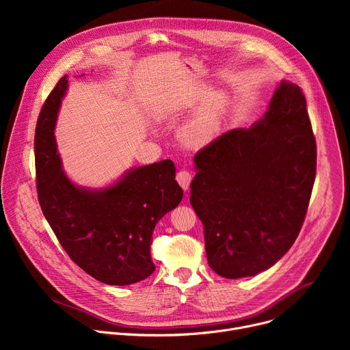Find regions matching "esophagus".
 <instances>
[{"label":"esophagus","mask_w":350,"mask_h":350,"mask_svg":"<svg viewBox=\"0 0 350 350\" xmlns=\"http://www.w3.org/2000/svg\"><path fill=\"white\" fill-rule=\"evenodd\" d=\"M176 180L178 181V184L181 185V188H183L184 191H188L189 184H191V180H192V176H191V173H189V172H187V170H181V172H178V173H177Z\"/></svg>","instance_id":"obj_1"}]
</instances>
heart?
<instances>
[{
	"mask_svg": "<svg viewBox=\"0 0 350 350\" xmlns=\"http://www.w3.org/2000/svg\"><path fill=\"white\" fill-rule=\"evenodd\" d=\"M211 94L212 91L209 88H201L195 95L187 99L185 107H195ZM226 108L227 101L224 95L213 94L212 96H209L206 103L183 126L181 139L192 148H202L209 145L220 131Z\"/></svg>",
	"mask_w": 350,
	"mask_h": 350,
	"instance_id": "1",
	"label": "heart"
}]
</instances>
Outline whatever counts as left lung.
Masks as SVG:
<instances>
[{"mask_svg": "<svg viewBox=\"0 0 350 350\" xmlns=\"http://www.w3.org/2000/svg\"><path fill=\"white\" fill-rule=\"evenodd\" d=\"M316 139L301 87L282 80L265 116L202 148L189 202L211 269L224 278L274 266L302 228L316 178Z\"/></svg>", "mask_w": 350, "mask_h": 350, "instance_id": "1", "label": "left lung"}]
</instances>
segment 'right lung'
I'll list each match as a JSON object with an SVG mask.
<instances>
[{
    "label": "right lung",
    "instance_id": "1",
    "mask_svg": "<svg viewBox=\"0 0 350 350\" xmlns=\"http://www.w3.org/2000/svg\"><path fill=\"white\" fill-rule=\"evenodd\" d=\"M68 90L64 76L48 95L36 127V183L41 211L69 258L108 285H130L155 270L157 223L183 199L169 159L134 167L105 188H84L62 170L54 135Z\"/></svg>",
    "mask_w": 350,
    "mask_h": 350
}]
</instances>
